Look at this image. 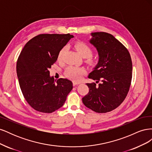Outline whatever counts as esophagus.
<instances>
[{"instance_id": "esophagus-1", "label": "esophagus", "mask_w": 152, "mask_h": 152, "mask_svg": "<svg viewBox=\"0 0 152 152\" xmlns=\"http://www.w3.org/2000/svg\"><path fill=\"white\" fill-rule=\"evenodd\" d=\"M73 86H77V85H79L80 84L81 82H79V81H73Z\"/></svg>"}]
</instances>
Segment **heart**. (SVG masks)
<instances>
[{
  "label": "heart",
  "mask_w": 152,
  "mask_h": 152,
  "mask_svg": "<svg viewBox=\"0 0 152 152\" xmlns=\"http://www.w3.org/2000/svg\"><path fill=\"white\" fill-rule=\"evenodd\" d=\"M74 47L80 56L86 58V62L90 65H93L96 61V58L92 56L93 49L87 43L84 42H77L75 44ZM66 48L63 47L58 53V61H61L63 59L64 54L65 53ZM86 73L85 68L75 66H69L65 72V74L68 79L73 80H79L81 77Z\"/></svg>",
  "instance_id": "b5f03b06"
}]
</instances>
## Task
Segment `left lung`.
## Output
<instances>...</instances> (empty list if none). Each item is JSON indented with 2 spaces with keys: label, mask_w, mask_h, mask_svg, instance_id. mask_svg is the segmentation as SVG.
<instances>
[{
  "label": "left lung",
  "mask_w": 152,
  "mask_h": 152,
  "mask_svg": "<svg viewBox=\"0 0 152 152\" xmlns=\"http://www.w3.org/2000/svg\"><path fill=\"white\" fill-rule=\"evenodd\" d=\"M91 35L90 43L97 49L99 61L88 76L96 82L86 84L89 91L82 102L96 113H107L117 108L127 95L132 79V60L127 48L112 35L94 32Z\"/></svg>",
  "instance_id": "1"
}]
</instances>
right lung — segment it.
<instances>
[{
    "instance_id": "add662e5",
    "label": "right lung",
    "mask_w": 152,
    "mask_h": 152,
    "mask_svg": "<svg viewBox=\"0 0 152 152\" xmlns=\"http://www.w3.org/2000/svg\"><path fill=\"white\" fill-rule=\"evenodd\" d=\"M73 36L70 34H40L27 42L18 58L16 72L21 92L31 107L52 113L65 103L73 88L66 79L54 80L49 69L58 53Z\"/></svg>"
}]
</instances>
